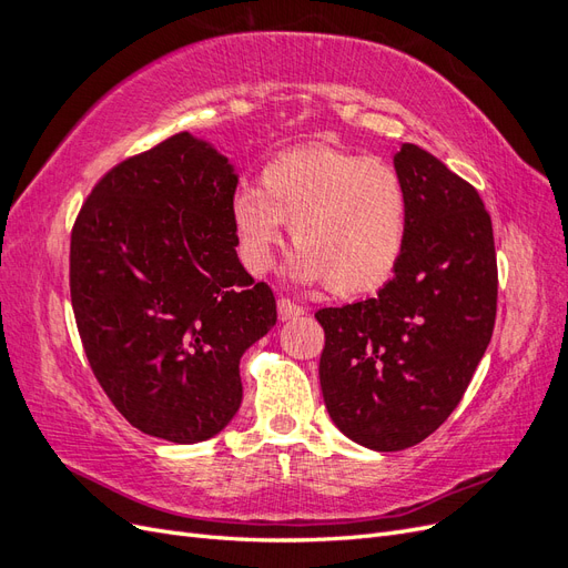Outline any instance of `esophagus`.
I'll use <instances>...</instances> for the list:
<instances>
[{
  "label": "esophagus",
  "instance_id": "obj_1",
  "mask_svg": "<svg viewBox=\"0 0 568 568\" xmlns=\"http://www.w3.org/2000/svg\"><path fill=\"white\" fill-rule=\"evenodd\" d=\"M277 311H280V320L282 322H291V320H298V317L305 315L303 307L296 305L294 301H288V298H280L277 301Z\"/></svg>",
  "mask_w": 568,
  "mask_h": 568
}]
</instances>
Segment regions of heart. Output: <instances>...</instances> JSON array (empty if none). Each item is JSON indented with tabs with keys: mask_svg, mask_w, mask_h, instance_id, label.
Instances as JSON below:
<instances>
[{
	"mask_svg": "<svg viewBox=\"0 0 568 568\" xmlns=\"http://www.w3.org/2000/svg\"><path fill=\"white\" fill-rule=\"evenodd\" d=\"M239 255L253 274H265L284 222L298 251L288 277L329 282L334 294L382 286L400 263L409 199L395 170L332 146L282 153L261 173V189H236L230 203Z\"/></svg>",
	"mask_w": 568,
	"mask_h": 568,
	"instance_id": "heart-1",
	"label": "heart"
}]
</instances>
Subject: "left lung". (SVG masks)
Instances as JSON below:
<instances>
[{
  "mask_svg": "<svg viewBox=\"0 0 568 568\" xmlns=\"http://www.w3.org/2000/svg\"><path fill=\"white\" fill-rule=\"evenodd\" d=\"M393 165L409 199L398 267L374 298L315 313L326 412L376 453L412 448L450 417L497 311L493 225L476 189L417 144Z\"/></svg>",
  "mask_w": 568,
  "mask_h": 568,
  "instance_id": "obj_1",
  "label": "left lung"
}]
</instances>
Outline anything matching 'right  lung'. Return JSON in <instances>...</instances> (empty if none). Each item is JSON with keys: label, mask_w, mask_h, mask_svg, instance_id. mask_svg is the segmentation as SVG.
Masks as SVG:
<instances>
[{"label": "right lung", "mask_w": 568, "mask_h": 568, "mask_svg": "<svg viewBox=\"0 0 568 568\" xmlns=\"http://www.w3.org/2000/svg\"><path fill=\"white\" fill-rule=\"evenodd\" d=\"M239 175L180 132L115 165L71 234V301L101 388L134 428L170 443L217 436L242 405V355L277 322L239 263Z\"/></svg>", "instance_id": "obj_1"}]
</instances>
